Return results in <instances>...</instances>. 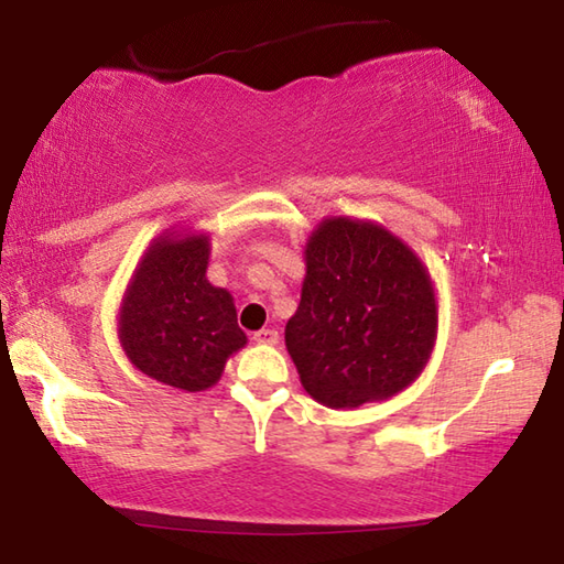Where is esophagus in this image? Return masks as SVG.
<instances>
[{
  "instance_id": "obj_1",
  "label": "esophagus",
  "mask_w": 564,
  "mask_h": 564,
  "mask_svg": "<svg viewBox=\"0 0 564 564\" xmlns=\"http://www.w3.org/2000/svg\"><path fill=\"white\" fill-rule=\"evenodd\" d=\"M254 339L257 344H267V346H273V344H279V332L275 329H259V332H254Z\"/></svg>"
}]
</instances>
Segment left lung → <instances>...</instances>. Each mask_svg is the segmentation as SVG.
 <instances>
[{"label":"left lung","mask_w":564,"mask_h":564,"mask_svg":"<svg viewBox=\"0 0 564 564\" xmlns=\"http://www.w3.org/2000/svg\"><path fill=\"white\" fill-rule=\"evenodd\" d=\"M436 332L434 281L412 247L349 215L315 227L301 305L285 325L310 398L332 410L394 398L422 376Z\"/></svg>","instance_id":"obj_1"}]
</instances>
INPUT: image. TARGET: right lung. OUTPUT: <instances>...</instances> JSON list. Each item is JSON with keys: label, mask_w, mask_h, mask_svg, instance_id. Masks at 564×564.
I'll use <instances>...</instances> for the list:
<instances>
[{"label": "right lung", "mask_w": 564, "mask_h": 564, "mask_svg": "<svg viewBox=\"0 0 564 564\" xmlns=\"http://www.w3.org/2000/svg\"><path fill=\"white\" fill-rule=\"evenodd\" d=\"M206 232L154 237L130 275L118 310V341L140 373L176 390L203 392L247 344L230 291L208 281Z\"/></svg>", "instance_id": "right-lung-1"}]
</instances>
